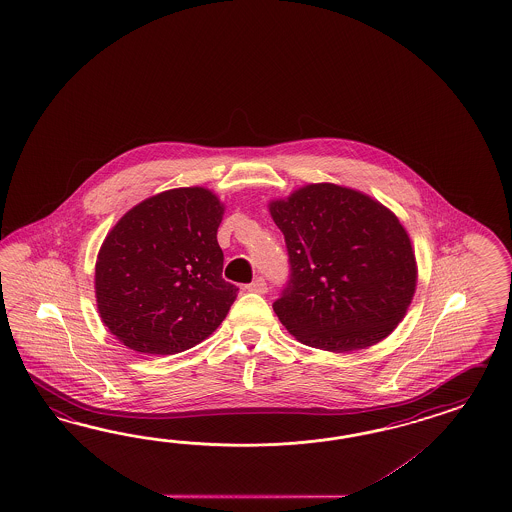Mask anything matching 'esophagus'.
Returning a JSON list of instances; mask_svg holds the SVG:
<instances>
[{
  "mask_svg": "<svg viewBox=\"0 0 512 512\" xmlns=\"http://www.w3.org/2000/svg\"><path fill=\"white\" fill-rule=\"evenodd\" d=\"M246 289H248L249 292H259V294H264V292L268 291L266 281H264L263 277H257L255 281H251Z\"/></svg>",
  "mask_w": 512,
  "mask_h": 512,
  "instance_id": "34e87169",
  "label": "esophagus"
}]
</instances>
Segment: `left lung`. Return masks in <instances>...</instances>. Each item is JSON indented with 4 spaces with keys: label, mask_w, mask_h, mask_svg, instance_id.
<instances>
[{
    "label": "left lung",
    "mask_w": 512,
    "mask_h": 512,
    "mask_svg": "<svg viewBox=\"0 0 512 512\" xmlns=\"http://www.w3.org/2000/svg\"><path fill=\"white\" fill-rule=\"evenodd\" d=\"M270 214L291 264L274 311L300 343L350 352L397 328L414 298L417 266L410 236L389 208L322 182L272 201Z\"/></svg>",
    "instance_id": "left-lung-1"
}]
</instances>
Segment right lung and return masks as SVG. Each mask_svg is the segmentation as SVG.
Segmentation results:
<instances>
[{
	"mask_svg": "<svg viewBox=\"0 0 512 512\" xmlns=\"http://www.w3.org/2000/svg\"><path fill=\"white\" fill-rule=\"evenodd\" d=\"M223 205L207 188H175L128 210L98 251L102 322L123 345L154 356L205 341L236 300L221 277Z\"/></svg>",
	"mask_w": 512,
	"mask_h": 512,
	"instance_id": "add662e5",
	"label": "right lung"
}]
</instances>
